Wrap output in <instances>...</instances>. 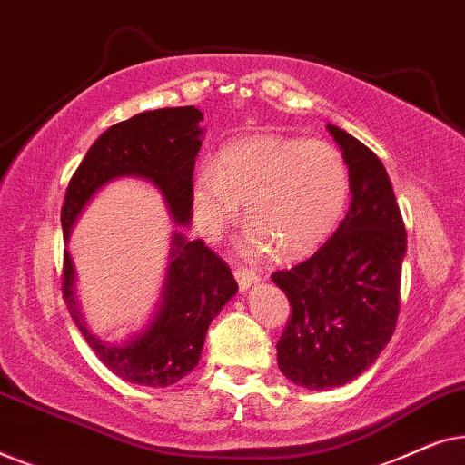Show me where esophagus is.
Listing matches in <instances>:
<instances>
[{
  "label": "esophagus",
  "instance_id": "esophagus-1",
  "mask_svg": "<svg viewBox=\"0 0 465 465\" xmlns=\"http://www.w3.org/2000/svg\"><path fill=\"white\" fill-rule=\"evenodd\" d=\"M234 279H237L241 292H247L252 285H256L260 282V277L256 275V272L250 269H241V266L239 269H234Z\"/></svg>",
  "mask_w": 465,
  "mask_h": 465
}]
</instances>
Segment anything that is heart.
Masks as SVG:
<instances>
[{"label": "heart", "instance_id": "heart-1", "mask_svg": "<svg viewBox=\"0 0 465 465\" xmlns=\"http://www.w3.org/2000/svg\"><path fill=\"white\" fill-rule=\"evenodd\" d=\"M349 201L341 152L320 139L252 135L228 143L218 161L203 163L193 180L199 231L220 237L245 203L241 250L260 258L277 247L285 258L307 256L336 231Z\"/></svg>", "mask_w": 465, "mask_h": 465}]
</instances>
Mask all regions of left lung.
<instances>
[{"instance_id": "1", "label": "left lung", "mask_w": 465, "mask_h": 465, "mask_svg": "<svg viewBox=\"0 0 465 465\" xmlns=\"http://www.w3.org/2000/svg\"><path fill=\"white\" fill-rule=\"evenodd\" d=\"M326 129L349 167L351 205L313 256L272 275L292 307L277 342L279 371L320 391L358 379L390 342L406 253V228L383 163L347 131Z\"/></svg>"}]
</instances>
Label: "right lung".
<instances>
[{
  "label": "right lung",
  "instance_id": "add662e5",
  "mask_svg": "<svg viewBox=\"0 0 465 465\" xmlns=\"http://www.w3.org/2000/svg\"><path fill=\"white\" fill-rule=\"evenodd\" d=\"M203 114L194 105L142 112L107 129L86 152L69 182L61 209L65 243L88 201L118 177H142L164 196L177 226L193 218L194 158L201 150ZM231 269L201 239L171 237L161 302L142 332L107 342L86 328L75 298V271L65 250L63 298L94 355L116 377L145 387H169L199 364L209 323L237 294Z\"/></svg>",
  "mask_w": 465,
  "mask_h": 465
}]
</instances>
